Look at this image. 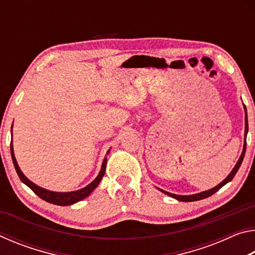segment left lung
<instances>
[{
    "label": "left lung",
    "instance_id": "8db88e82",
    "mask_svg": "<svg viewBox=\"0 0 255 255\" xmlns=\"http://www.w3.org/2000/svg\"><path fill=\"white\" fill-rule=\"evenodd\" d=\"M245 109V138H247V135H248V130H249V125H248V115H247V108L244 107ZM245 149H247V141L244 143V147H243V152H242V155L241 157L239 159V162L236 163V165L234 169H233V171L230 173V175L227 176V178L223 181L222 183H219L217 187H215L213 189L210 190H207V191H204V192H200V193H197V195H191V196H179V195H173V193H170V192H166V191H163V190H161L162 192L165 193V195L170 196L172 198H174V199L176 200H180V201H185V202H189V201H197V200H201V199H205V198L207 197H210L211 195H214L215 192H217L219 189H221L223 185H225L227 182H230V181H232V179L234 178L236 172L239 171L240 166L242 162H243V158H244V155H245Z\"/></svg>",
    "mask_w": 255,
    "mask_h": 255
}]
</instances>
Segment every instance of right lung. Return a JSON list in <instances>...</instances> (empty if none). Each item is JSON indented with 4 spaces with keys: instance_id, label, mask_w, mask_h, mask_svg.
<instances>
[{
    "instance_id": "obj_1",
    "label": "right lung",
    "mask_w": 255,
    "mask_h": 255,
    "mask_svg": "<svg viewBox=\"0 0 255 255\" xmlns=\"http://www.w3.org/2000/svg\"><path fill=\"white\" fill-rule=\"evenodd\" d=\"M11 156H12V161H13V164H14L15 171H16V173H18L20 180L22 181L24 184H27L28 187L31 189L38 197H40L42 200L50 202V204H54V205H58V206H70V205L75 204V202L80 201L88 197L90 193H91L93 190L98 187V184L101 181L102 176L105 175L106 166H107V158H105L103 159L100 173H99V175L92 181L91 183H90L89 185H86V187L83 189L77 190V191H73V192H53V191H49V190H46V189L38 187V185L32 183L31 181L25 178L24 174L21 172L18 163H16V159L14 157V153H13V146H12V141H11Z\"/></svg>"
}]
</instances>
